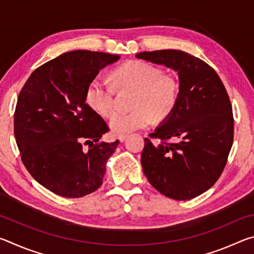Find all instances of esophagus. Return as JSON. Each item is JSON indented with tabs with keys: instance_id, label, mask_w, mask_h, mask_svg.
Listing matches in <instances>:
<instances>
[{
	"instance_id": "34e87169",
	"label": "esophagus",
	"mask_w": 254,
	"mask_h": 254,
	"mask_svg": "<svg viewBox=\"0 0 254 254\" xmlns=\"http://www.w3.org/2000/svg\"><path fill=\"white\" fill-rule=\"evenodd\" d=\"M127 137V134H120V135L118 136V139H119L120 142H123V141L126 140Z\"/></svg>"
}]
</instances>
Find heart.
<instances>
[{
	"label": "heart",
	"instance_id": "1",
	"mask_svg": "<svg viewBox=\"0 0 254 254\" xmlns=\"http://www.w3.org/2000/svg\"><path fill=\"white\" fill-rule=\"evenodd\" d=\"M112 79L119 88L135 89L132 107L128 113L113 114L110 128L115 134L147 127L156 118L162 121L175 110L179 87L174 77L162 75L160 68L151 64L131 60L112 71ZM86 104L94 112L109 118L114 111V88L100 79H93L85 92Z\"/></svg>",
	"mask_w": 254,
	"mask_h": 254
}]
</instances>
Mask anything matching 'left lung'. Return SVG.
I'll use <instances>...</instances> for the list:
<instances>
[{"label": "left lung", "mask_w": 254, "mask_h": 254, "mask_svg": "<svg viewBox=\"0 0 254 254\" xmlns=\"http://www.w3.org/2000/svg\"><path fill=\"white\" fill-rule=\"evenodd\" d=\"M136 58L178 72L175 110L145 137L141 165L149 183L169 198L187 200L203 194L220 178L233 144L229 95L212 67L182 50L143 51ZM174 138L176 143H166Z\"/></svg>", "instance_id": "left-lung-1"}]
</instances>
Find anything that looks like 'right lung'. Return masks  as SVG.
<instances>
[{
  "mask_svg": "<svg viewBox=\"0 0 254 254\" xmlns=\"http://www.w3.org/2000/svg\"><path fill=\"white\" fill-rule=\"evenodd\" d=\"M120 56L74 50L37 68L19 94L14 136L23 165L45 188L67 198L103 184L115 142H102L109 127L86 104L87 85ZM84 145H88L84 148Z\"/></svg>",
  "mask_w": 254,
  "mask_h": 254,
  "instance_id": "add662e5",
  "label": "right lung"
}]
</instances>
